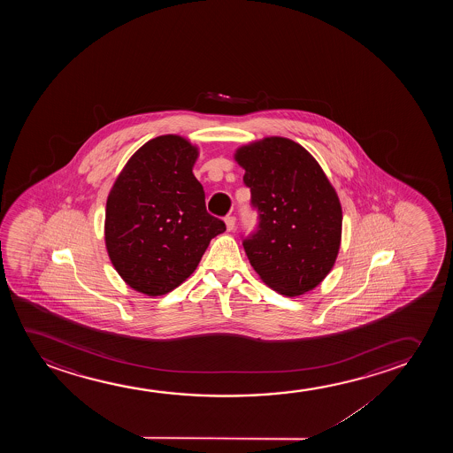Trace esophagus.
Wrapping results in <instances>:
<instances>
[{
	"mask_svg": "<svg viewBox=\"0 0 453 453\" xmlns=\"http://www.w3.org/2000/svg\"><path fill=\"white\" fill-rule=\"evenodd\" d=\"M224 223H226V229L229 230V232H230V230L235 229V223H236L235 217L226 218V219H224Z\"/></svg>",
	"mask_w": 453,
	"mask_h": 453,
	"instance_id": "1",
	"label": "esophagus"
}]
</instances>
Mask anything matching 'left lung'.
<instances>
[{
    "instance_id": "obj_1",
    "label": "left lung",
    "mask_w": 453,
    "mask_h": 453,
    "mask_svg": "<svg viewBox=\"0 0 453 453\" xmlns=\"http://www.w3.org/2000/svg\"><path fill=\"white\" fill-rule=\"evenodd\" d=\"M234 159L246 172L260 224L244 242L250 266L273 291L297 297L320 285L342 242V205L316 157L288 137L242 145Z\"/></svg>"
}]
</instances>
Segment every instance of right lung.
<instances>
[{
	"instance_id": "obj_1",
	"label": "right lung",
	"mask_w": 453,
	"mask_h": 453,
	"mask_svg": "<svg viewBox=\"0 0 453 453\" xmlns=\"http://www.w3.org/2000/svg\"><path fill=\"white\" fill-rule=\"evenodd\" d=\"M199 147L164 134L127 161L106 198L105 246L131 289L159 297L198 267L226 224L205 211L204 188L193 174Z\"/></svg>"
}]
</instances>
